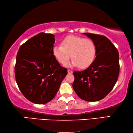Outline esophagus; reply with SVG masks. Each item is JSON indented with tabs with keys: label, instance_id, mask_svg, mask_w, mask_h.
<instances>
[{
	"label": "esophagus",
	"instance_id": "34e87169",
	"mask_svg": "<svg viewBox=\"0 0 133 133\" xmlns=\"http://www.w3.org/2000/svg\"><path fill=\"white\" fill-rule=\"evenodd\" d=\"M67 72H68V74H71L73 73L72 71H71V70H67Z\"/></svg>",
	"mask_w": 133,
	"mask_h": 133
}]
</instances>
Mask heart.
<instances>
[{"label": "heart", "instance_id": "1", "mask_svg": "<svg viewBox=\"0 0 133 133\" xmlns=\"http://www.w3.org/2000/svg\"><path fill=\"white\" fill-rule=\"evenodd\" d=\"M97 49L92 41L80 36L70 35L62 41L61 45L53 47L52 54L62 65H65L70 58V66L86 69L94 62Z\"/></svg>", "mask_w": 133, "mask_h": 133}]
</instances>
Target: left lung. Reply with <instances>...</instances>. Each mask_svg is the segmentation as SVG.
<instances>
[{
  "label": "left lung",
  "mask_w": 133,
  "mask_h": 133,
  "mask_svg": "<svg viewBox=\"0 0 133 133\" xmlns=\"http://www.w3.org/2000/svg\"><path fill=\"white\" fill-rule=\"evenodd\" d=\"M94 42V62L82 71H74L72 87L82 99L95 102L104 98L113 89L119 73V53L106 36L83 33Z\"/></svg>",
  "instance_id": "left-lung-1"
}]
</instances>
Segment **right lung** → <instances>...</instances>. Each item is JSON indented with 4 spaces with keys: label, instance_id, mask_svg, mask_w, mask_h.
<instances>
[{
    "label": "right lung",
    "instance_id": "add662e5",
    "mask_svg": "<svg viewBox=\"0 0 133 133\" xmlns=\"http://www.w3.org/2000/svg\"><path fill=\"white\" fill-rule=\"evenodd\" d=\"M55 41L53 34L41 32L22 44L17 54V84L24 97L36 104L51 101L67 74L52 54Z\"/></svg>",
    "mask_w": 133,
    "mask_h": 133
}]
</instances>
